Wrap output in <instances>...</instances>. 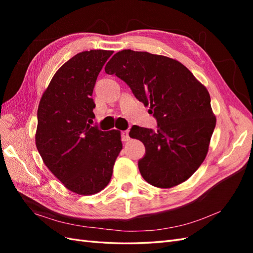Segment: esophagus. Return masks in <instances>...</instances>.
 I'll use <instances>...</instances> for the list:
<instances>
[{
    "label": "esophagus",
    "mask_w": 253,
    "mask_h": 253,
    "mask_svg": "<svg viewBox=\"0 0 253 253\" xmlns=\"http://www.w3.org/2000/svg\"><path fill=\"white\" fill-rule=\"evenodd\" d=\"M121 138H122V141H128L129 140L128 129H126V131H122L121 132Z\"/></svg>",
    "instance_id": "obj_1"
}]
</instances>
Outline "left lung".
Segmentation results:
<instances>
[{"label": "left lung", "instance_id": "1", "mask_svg": "<svg viewBox=\"0 0 253 253\" xmlns=\"http://www.w3.org/2000/svg\"><path fill=\"white\" fill-rule=\"evenodd\" d=\"M104 70L124 80L157 120L155 132L137 126L129 131L145 147L138 162L143 179L167 189L190 178L207 156L216 125L206 86L177 60L147 51H118Z\"/></svg>", "mask_w": 253, "mask_h": 253}]
</instances>
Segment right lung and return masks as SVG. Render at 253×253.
I'll list each match as a JSON object with an SVG mask.
<instances>
[{"label": "right lung", "instance_id": "right-lung-1", "mask_svg": "<svg viewBox=\"0 0 253 253\" xmlns=\"http://www.w3.org/2000/svg\"><path fill=\"white\" fill-rule=\"evenodd\" d=\"M112 53L91 49L68 60L53 75L38 108L37 149L63 186L80 195L108 186L122 150L120 131L90 126L95 83Z\"/></svg>", "mask_w": 253, "mask_h": 253}]
</instances>
